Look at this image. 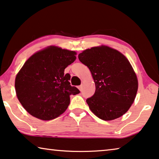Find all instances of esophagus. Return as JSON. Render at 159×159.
<instances>
[{"mask_svg":"<svg viewBox=\"0 0 159 159\" xmlns=\"http://www.w3.org/2000/svg\"><path fill=\"white\" fill-rule=\"evenodd\" d=\"M79 89L80 90V91H82V86H79Z\"/></svg>","mask_w":159,"mask_h":159,"instance_id":"esophagus-1","label":"esophagus"}]
</instances>
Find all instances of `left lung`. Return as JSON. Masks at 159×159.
I'll list each match as a JSON object with an SVG mask.
<instances>
[{"label": "left lung", "mask_w": 159, "mask_h": 159, "mask_svg": "<svg viewBox=\"0 0 159 159\" xmlns=\"http://www.w3.org/2000/svg\"><path fill=\"white\" fill-rule=\"evenodd\" d=\"M79 59L91 70L96 85L93 96L86 99L92 112L104 120L126 113L138 90L136 75L128 59L108 46L85 50Z\"/></svg>", "instance_id": "left-lung-1"}]
</instances>
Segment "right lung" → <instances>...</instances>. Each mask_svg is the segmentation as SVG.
I'll use <instances>...</instances> for the list:
<instances>
[{
  "instance_id": "1",
  "label": "right lung",
  "mask_w": 159,
  "mask_h": 159,
  "mask_svg": "<svg viewBox=\"0 0 159 159\" xmlns=\"http://www.w3.org/2000/svg\"><path fill=\"white\" fill-rule=\"evenodd\" d=\"M75 51L50 46L25 61L16 75V92L23 107L30 115L48 120L67 109L70 96L80 93L70 86L65 68L76 59Z\"/></svg>"
}]
</instances>
